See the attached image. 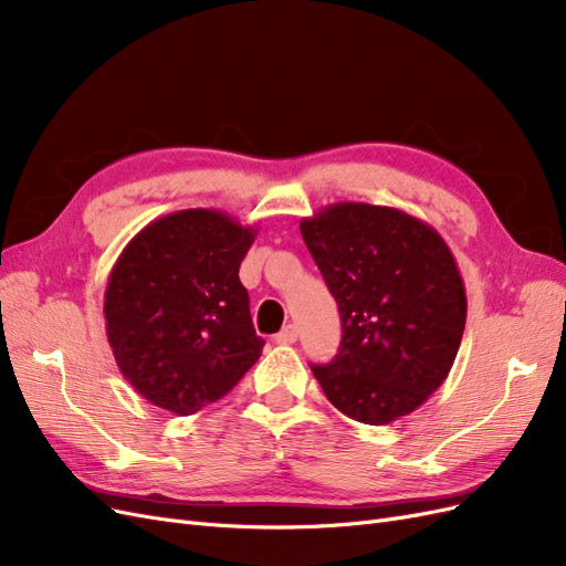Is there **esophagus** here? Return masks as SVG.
Wrapping results in <instances>:
<instances>
[{
	"instance_id": "esophagus-1",
	"label": "esophagus",
	"mask_w": 566,
	"mask_h": 566,
	"mask_svg": "<svg viewBox=\"0 0 566 566\" xmlns=\"http://www.w3.org/2000/svg\"><path fill=\"white\" fill-rule=\"evenodd\" d=\"M276 342H279V345H293V342H297V325L287 323L285 328L276 335Z\"/></svg>"
}]
</instances>
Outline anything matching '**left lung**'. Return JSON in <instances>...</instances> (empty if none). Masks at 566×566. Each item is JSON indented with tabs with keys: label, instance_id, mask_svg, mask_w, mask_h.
Listing matches in <instances>:
<instances>
[{
	"label": "left lung",
	"instance_id": "1",
	"mask_svg": "<svg viewBox=\"0 0 566 566\" xmlns=\"http://www.w3.org/2000/svg\"><path fill=\"white\" fill-rule=\"evenodd\" d=\"M342 318L339 352L312 366L347 418L389 424L434 394L455 361L468 297L455 256L397 208L335 202L300 221Z\"/></svg>",
	"mask_w": 566,
	"mask_h": 566
}]
</instances>
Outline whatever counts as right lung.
<instances>
[{
	"label": "right lung",
	"instance_id": "add662e5",
	"mask_svg": "<svg viewBox=\"0 0 566 566\" xmlns=\"http://www.w3.org/2000/svg\"><path fill=\"white\" fill-rule=\"evenodd\" d=\"M256 229L219 210H181L136 233L108 276V345L153 406L191 416L219 401L260 358L264 339L238 279Z\"/></svg>",
	"mask_w": 566,
	"mask_h": 566
}]
</instances>
